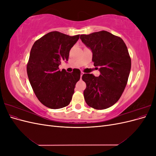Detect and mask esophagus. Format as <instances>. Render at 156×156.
I'll use <instances>...</instances> for the list:
<instances>
[{
    "label": "esophagus",
    "mask_w": 156,
    "mask_h": 156,
    "mask_svg": "<svg viewBox=\"0 0 156 156\" xmlns=\"http://www.w3.org/2000/svg\"><path fill=\"white\" fill-rule=\"evenodd\" d=\"M83 74H84V73H83V72H81V77H82Z\"/></svg>",
    "instance_id": "34e87169"
}]
</instances>
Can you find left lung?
<instances>
[{"label": "left lung", "instance_id": "left-lung-1", "mask_svg": "<svg viewBox=\"0 0 156 156\" xmlns=\"http://www.w3.org/2000/svg\"><path fill=\"white\" fill-rule=\"evenodd\" d=\"M80 38L92 50L94 66L100 72L99 77L83 75L87 84L84 100L95 109H105L118 101L126 88L131 65L128 50L121 37L105 30L82 34Z\"/></svg>", "mask_w": 156, "mask_h": 156}]
</instances>
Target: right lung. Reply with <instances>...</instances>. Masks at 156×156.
<instances>
[{
    "mask_svg": "<svg viewBox=\"0 0 156 156\" xmlns=\"http://www.w3.org/2000/svg\"><path fill=\"white\" fill-rule=\"evenodd\" d=\"M58 31L50 32L32 45L27 72L38 100L45 107L57 109L68 106L80 79L79 69L68 73L59 70L62 61H68L69 51L79 38Z\"/></svg>",
    "mask_w": 156,
    "mask_h": 156,
    "instance_id": "obj_1",
    "label": "right lung"
}]
</instances>
